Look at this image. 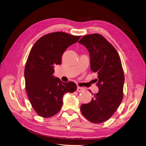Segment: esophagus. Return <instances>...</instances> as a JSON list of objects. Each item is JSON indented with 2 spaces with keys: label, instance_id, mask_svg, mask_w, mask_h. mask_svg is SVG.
Masks as SVG:
<instances>
[{
  "label": "esophagus",
  "instance_id": "34e87169",
  "mask_svg": "<svg viewBox=\"0 0 146 146\" xmlns=\"http://www.w3.org/2000/svg\"><path fill=\"white\" fill-rule=\"evenodd\" d=\"M84 90H85V89H84L83 88L77 86V91L78 92H82V91H83Z\"/></svg>",
  "mask_w": 146,
  "mask_h": 146
}]
</instances>
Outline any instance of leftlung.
Returning a JSON list of instances; mask_svg holds the SVG:
<instances>
[{
    "instance_id": "1",
    "label": "left lung",
    "mask_w": 146,
    "mask_h": 146,
    "mask_svg": "<svg viewBox=\"0 0 146 146\" xmlns=\"http://www.w3.org/2000/svg\"><path fill=\"white\" fill-rule=\"evenodd\" d=\"M78 43L90 52L91 69L98 74L99 87L90 102L81 105V112L89 121L102 123L113 115L123 99L124 74L121 61L115 48L100 34L86 35Z\"/></svg>"
}]
</instances>
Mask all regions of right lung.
Returning <instances> with one entry per match:
<instances>
[{
    "label": "right lung",
    "instance_id": "1",
    "mask_svg": "<svg viewBox=\"0 0 146 146\" xmlns=\"http://www.w3.org/2000/svg\"><path fill=\"white\" fill-rule=\"evenodd\" d=\"M80 37L61 32L50 33L39 38L31 49L24 70L25 90L39 116L55 115L63 105V95L77 90L74 82L64 83L52 74L54 65L61 64L66 48Z\"/></svg>",
    "mask_w": 146,
    "mask_h": 146
}]
</instances>
